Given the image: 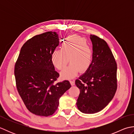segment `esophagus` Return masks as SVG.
<instances>
[{"mask_svg":"<svg viewBox=\"0 0 134 134\" xmlns=\"http://www.w3.org/2000/svg\"><path fill=\"white\" fill-rule=\"evenodd\" d=\"M70 83L72 86H74L75 85V81L74 80H70Z\"/></svg>","mask_w":134,"mask_h":134,"instance_id":"obj_1","label":"esophagus"}]
</instances>
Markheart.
Instances as JSON below:
<instances>
[{"label": "heart", "instance_id": "b5f03b06", "mask_svg": "<svg viewBox=\"0 0 134 134\" xmlns=\"http://www.w3.org/2000/svg\"><path fill=\"white\" fill-rule=\"evenodd\" d=\"M51 62L57 69L62 70L68 62L70 64L63 70V78L71 79L77 74L87 70L92 63L93 49L85 38L79 36H71L62 44L60 50H55L51 55Z\"/></svg>", "mask_w": 134, "mask_h": 134}]
</instances>
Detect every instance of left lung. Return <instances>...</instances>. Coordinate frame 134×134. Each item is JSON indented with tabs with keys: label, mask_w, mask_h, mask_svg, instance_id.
I'll return each mask as SVG.
<instances>
[{
	"label": "left lung",
	"mask_w": 134,
	"mask_h": 134,
	"mask_svg": "<svg viewBox=\"0 0 134 134\" xmlns=\"http://www.w3.org/2000/svg\"><path fill=\"white\" fill-rule=\"evenodd\" d=\"M93 45L92 63L75 81L80 94L76 102L81 112H99L109 103L117 89V64L112 51L104 40L90 35Z\"/></svg>",
	"instance_id": "obj_1"
}]
</instances>
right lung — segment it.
Segmentation results:
<instances>
[{"mask_svg": "<svg viewBox=\"0 0 134 134\" xmlns=\"http://www.w3.org/2000/svg\"><path fill=\"white\" fill-rule=\"evenodd\" d=\"M58 36L48 32L33 37L21 48L15 65L18 92L27 109L38 116L53 115L60 98L71 86L67 80L54 83L59 74L51 57L59 44Z\"/></svg>", "mask_w": 134, "mask_h": 134, "instance_id": "add662e5", "label": "right lung"}]
</instances>
